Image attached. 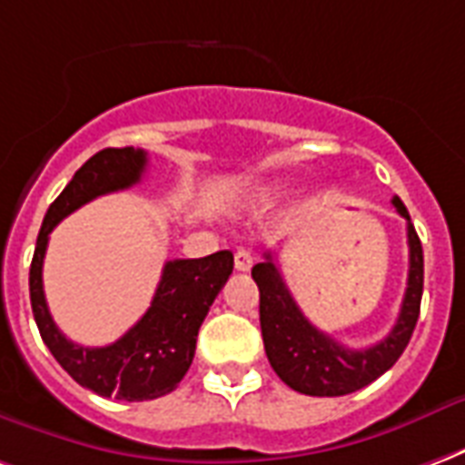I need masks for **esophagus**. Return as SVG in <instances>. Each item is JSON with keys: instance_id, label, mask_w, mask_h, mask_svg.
<instances>
[{"instance_id": "obj_1", "label": "esophagus", "mask_w": 465, "mask_h": 465, "mask_svg": "<svg viewBox=\"0 0 465 465\" xmlns=\"http://www.w3.org/2000/svg\"><path fill=\"white\" fill-rule=\"evenodd\" d=\"M233 266H236V271H249V268L253 266V256H251V251L236 249V253H233Z\"/></svg>"}]
</instances>
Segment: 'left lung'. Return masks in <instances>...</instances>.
<instances>
[{
	"mask_svg": "<svg viewBox=\"0 0 465 465\" xmlns=\"http://www.w3.org/2000/svg\"><path fill=\"white\" fill-rule=\"evenodd\" d=\"M391 204L407 219L409 278L397 322L377 345L352 350L315 328L293 301L271 253H266L263 263L251 268V276L259 285L261 335L268 362L291 390L308 397L352 394L387 372L409 345L424 293V251L404 202L394 197Z\"/></svg>",
	"mask_w": 465,
	"mask_h": 465,
	"instance_id": "1",
	"label": "left lung"
}]
</instances>
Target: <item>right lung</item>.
<instances>
[{
  "instance_id": "add662e5",
  "label": "right lung",
  "mask_w": 465,
  "mask_h": 465,
  "mask_svg": "<svg viewBox=\"0 0 465 465\" xmlns=\"http://www.w3.org/2000/svg\"><path fill=\"white\" fill-rule=\"evenodd\" d=\"M145 167L147 154L135 147H108L93 154L49 206L29 271L31 311L51 355L81 387L123 401H145L177 390L194 360L209 305L233 271L232 251L167 261L147 312L113 345H75L56 328L41 281L49 233L64 216L91 199L137 184Z\"/></svg>"
}]
</instances>
